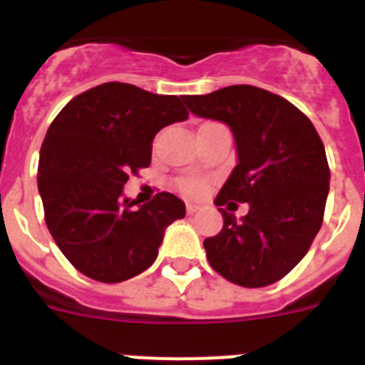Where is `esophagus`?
<instances>
[{"instance_id":"1","label":"esophagus","mask_w":365,"mask_h":365,"mask_svg":"<svg viewBox=\"0 0 365 365\" xmlns=\"http://www.w3.org/2000/svg\"><path fill=\"white\" fill-rule=\"evenodd\" d=\"M199 210H201V206H199L197 202H188V205H186V212H188L190 215L197 214Z\"/></svg>"}]
</instances>
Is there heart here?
Listing matches in <instances>:
<instances>
[{
	"label": "heart",
	"instance_id": "obj_1",
	"mask_svg": "<svg viewBox=\"0 0 365 365\" xmlns=\"http://www.w3.org/2000/svg\"><path fill=\"white\" fill-rule=\"evenodd\" d=\"M180 190L186 193H190V195H201V193L205 192V182H202V180H197V179L182 180V182H180Z\"/></svg>",
	"mask_w": 365,
	"mask_h": 365
}]
</instances>
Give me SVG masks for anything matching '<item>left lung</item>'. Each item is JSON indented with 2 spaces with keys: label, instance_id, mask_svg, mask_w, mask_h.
<instances>
[{
  "label": "left lung",
  "instance_id": "obj_1",
  "mask_svg": "<svg viewBox=\"0 0 365 365\" xmlns=\"http://www.w3.org/2000/svg\"><path fill=\"white\" fill-rule=\"evenodd\" d=\"M182 100L193 115L222 122L234 135L237 164L214 202H248L241 219L217 208L221 232L202 243L212 269L250 289L276 283L322 227L331 173L320 135L289 100L259 87L228 86Z\"/></svg>",
  "mask_w": 365,
  "mask_h": 365
}]
</instances>
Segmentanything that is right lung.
<instances>
[{"instance_id":"obj_1","label":"right lung","mask_w":365,"mask_h":365,"mask_svg":"<svg viewBox=\"0 0 365 365\" xmlns=\"http://www.w3.org/2000/svg\"><path fill=\"white\" fill-rule=\"evenodd\" d=\"M188 118L180 98L108 82L74 96L40 150L38 192L63 256L87 278L120 283L153 265L164 232L186 215L173 193L124 197L128 173L151 163L163 128Z\"/></svg>"}]
</instances>
